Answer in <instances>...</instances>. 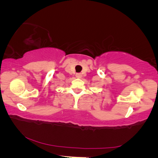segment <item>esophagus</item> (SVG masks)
Instances as JSON below:
<instances>
[{
    "label": "esophagus",
    "mask_w": 158,
    "mask_h": 158,
    "mask_svg": "<svg viewBox=\"0 0 158 158\" xmlns=\"http://www.w3.org/2000/svg\"><path fill=\"white\" fill-rule=\"evenodd\" d=\"M82 77V74L81 73H77L76 74V77L77 78H81Z\"/></svg>",
    "instance_id": "1"
}]
</instances>
